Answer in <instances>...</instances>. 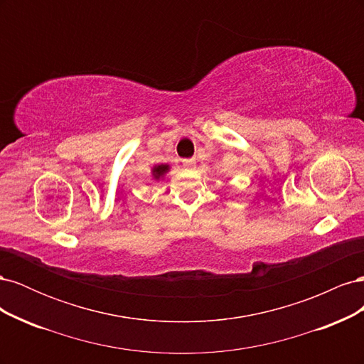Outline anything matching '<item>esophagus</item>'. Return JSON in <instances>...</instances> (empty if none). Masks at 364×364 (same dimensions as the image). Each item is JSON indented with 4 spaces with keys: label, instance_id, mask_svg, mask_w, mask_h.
Segmentation results:
<instances>
[{
    "label": "esophagus",
    "instance_id": "obj_1",
    "mask_svg": "<svg viewBox=\"0 0 364 364\" xmlns=\"http://www.w3.org/2000/svg\"><path fill=\"white\" fill-rule=\"evenodd\" d=\"M182 165L186 168V170H193L196 167V159L191 158V159H182Z\"/></svg>",
    "mask_w": 364,
    "mask_h": 364
}]
</instances>
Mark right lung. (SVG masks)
I'll return each instance as SVG.
<instances>
[{
    "instance_id": "add662e5",
    "label": "right lung",
    "mask_w": 364,
    "mask_h": 364,
    "mask_svg": "<svg viewBox=\"0 0 364 364\" xmlns=\"http://www.w3.org/2000/svg\"><path fill=\"white\" fill-rule=\"evenodd\" d=\"M167 170H168V165H158V167L153 168V176H155L156 179H159L161 176H162L165 171H167Z\"/></svg>"
}]
</instances>
